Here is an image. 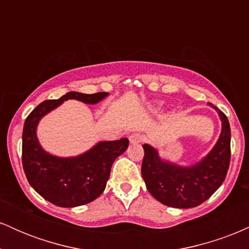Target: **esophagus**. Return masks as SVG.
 Listing matches in <instances>:
<instances>
[{
  "instance_id": "obj_1",
  "label": "esophagus",
  "mask_w": 249,
  "mask_h": 249,
  "mask_svg": "<svg viewBox=\"0 0 249 249\" xmlns=\"http://www.w3.org/2000/svg\"><path fill=\"white\" fill-rule=\"evenodd\" d=\"M130 142L131 144H141L144 141V137L141 133H133L130 136Z\"/></svg>"
}]
</instances>
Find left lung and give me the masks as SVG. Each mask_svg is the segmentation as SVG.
Here are the masks:
<instances>
[{"label":"left lung","mask_w":249,"mask_h":249,"mask_svg":"<svg viewBox=\"0 0 249 249\" xmlns=\"http://www.w3.org/2000/svg\"><path fill=\"white\" fill-rule=\"evenodd\" d=\"M218 111L222 130L210 153L190 167L162 161L157 150L144 144L142 176L146 188L161 204L176 208L199 206L221 186L231 161V127L227 117Z\"/></svg>","instance_id":"8db88e82"}]
</instances>
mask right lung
Returning a JSON list of instances; mask_svg holds the SVG:
<instances>
[{"mask_svg": "<svg viewBox=\"0 0 249 249\" xmlns=\"http://www.w3.org/2000/svg\"><path fill=\"white\" fill-rule=\"evenodd\" d=\"M108 95L70 92L59 99L44 101L27 117L22 134V164L31 187L51 204L59 207H76L98 198L105 190L111 166L125 152L128 139L101 142L88 152L71 158L51 156L41 147L36 137L39 119L68 99L96 104Z\"/></svg>", "mask_w": 249, "mask_h": 249, "instance_id": "1", "label": "right lung"}]
</instances>
